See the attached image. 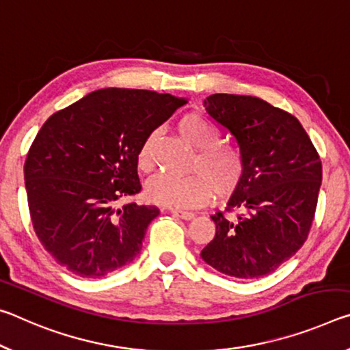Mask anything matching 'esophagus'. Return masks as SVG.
Instances as JSON below:
<instances>
[{
	"label": "esophagus",
	"mask_w": 350,
	"mask_h": 350,
	"mask_svg": "<svg viewBox=\"0 0 350 350\" xmlns=\"http://www.w3.org/2000/svg\"><path fill=\"white\" fill-rule=\"evenodd\" d=\"M170 214L178 217V219H183V220H192L193 217H196L193 215V213H187V211H176V209H172Z\"/></svg>",
	"instance_id": "esophagus-1"
}]
</instances>
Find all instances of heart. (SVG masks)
Masks as SVG:
<instances>
[{"instance_id": "1", "label": "heart", "mask_w": 350, "mask_h": 350, "mask_svg": "<svg viewBox=\"0 0 350 350\" xmlns=\"http://www.w3.org/2000/svg\"><path fill=\"white\" fill-rule=\"evenodd\" d=\"M180 135L197 148L192 170L187 176L158 175L148 181L146 196L154 204L165 208H198L208 203L213 193L229 196L239 187L245 174L242 153L236 147L220 144V133L214 124L197 113L183 116L178 125ZM154 135H148L137 153V165L142 170L152 169V147Z\"/></svg>"}]
</instances>
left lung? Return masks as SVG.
<instances>
[{"label":"left lung","mask_w":350,"mask_h":350,"mask_svg":"<svg viewBox=\"0 0 350 350\" xmlns=\"http://www.w3.org/2000/svg\"><path fill=\"white\" fill-rule=\"evenodd\" d=\"M203 105L237 141L245 174L228 202L242 214L236 221L211 217L215 237L202 259L226 276H267L307 240L323 180L319 154L295 116L259 97L213 94Z\"/></svg>","instance_id":"left-lung-1"}]
</instances>
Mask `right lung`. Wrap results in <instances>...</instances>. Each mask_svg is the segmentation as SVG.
Segmentation results:
<instances>
[{
    "label": "right lung",
    "instance_id": "right-lung-1",
    "mask_svg": "<svg viewBox=\"0 0 350 350\" xmlns=\"http://www.w3.org/2000/svg\"><path fill=\"white\" fill-rule=\"evenodd\" d=\"M148 90L104 88L54 113L25 163L33 229L59 265L99 279L139 254L157 206L118 200L141 192L137 153L186 104Z\"/></svg>",
    "mask_w": 350,
    "mask_h": 350
}]
</instances>
